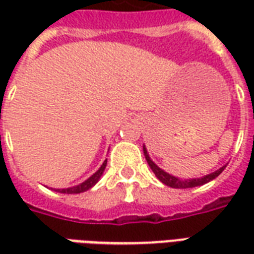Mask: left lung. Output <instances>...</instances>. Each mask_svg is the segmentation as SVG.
Returning a JSON list of instances; mask_svg holds the SVG:
<instances>
[{
  "instance_id": "8db88e82",
  "label": "left lung",
  "mask_w": 254,
  "mask_h": 254,
  "mask_svg": "<svg viewBox=\"0 0 254 254\" xmlns=\"http://www.w3.org/2000/svg\"><path fill=\"white\" fill-rule=\"evenodd\" d=\"M143 151H144V156H145V159H147V162H148L151 170L154 171V174L158 177V180H159L160 182H163V184H165V185H167V187L176 188V189H188V188L201 187V185H204V184H207V182L215 180V178H216V177H218L219 174H220V173L224 170V167H226V166H223V167H220V169L215 171V173H211V174H208V176H205V177H201V178L180 180V178H177V177L170 176L169 173H166L165 170H162L160 167H158V166L155 165L154 162L151 160V158H149V155H148V152H147L145 147L143 148Z\"/></svg>"
}]
</instances>
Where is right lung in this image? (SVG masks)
I'll list each match as a JSON object with an SVG mask.
<instances>
[{
  "label": "right lung",
  "mask_w": 254,
  "mask_h": 254,
  "mask_svg": "<svg viewBox=\"0 0 254 254\" xmlns=\"http://www.w3.org/2000/svg\"><path fill=\"white\" fill-rule=\"evenodd\" d=\"M106 165H107V159L103 162V165L100 166L99 170L89 177L87 181L81 182L80 185H76V187H73V188H67V189H56V191H60V193H67V194H74V193H83V191L88 190V189H91V188L94 187L96 182L99 181L100 177H102V174H103V171H105L106 169Z\"/></svg>",
  "instance_id": "1"
}]
</instances>
